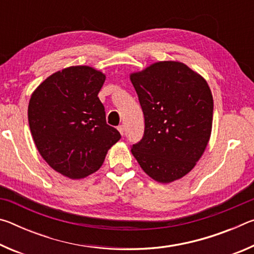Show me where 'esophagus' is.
<instances>
[{
    "label": "esophagus",
    "mask_w": 254,
    "mask_h": 254,
    "mask_svg": "<svg viewBox=\"0 0 254 254\" xmlns=\"http://www.w3.org/2000/svg\"><path fill=\"white\" fill-rule=\"evenodd\" d=\"M118 130H119L120 133H121V135L124 134V126H119L118 127Z\"/></svg>",
    "instance_id": "esophagus-1"
}]
</instances>
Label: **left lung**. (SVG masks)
<instances>
[{"label":"left lung","mask_w":254,"mask_h":254,"mask_svg":"<svg viewBox=\"0 0 254 254\" xmlns=\"http://www.w3.org/2000/svg\"><path fill=\"white\" fill-rule=\"evenodd\" d=\"M130 79L144 115V133L131 152L158 183L187 175L203 156L213 123V96L203 77L179 62H159Z\"/></svg>","instance_id":"obj_1"}]
</instances>
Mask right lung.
Listing matches in <instances>:
<instances>
[{
	"label": "right lung",
	"instance_id": "right-lung-1",
	"mask_svg": "<svg viewBox=\"0 0 254 254\" xmlns=\"http://www.w3.org/2000/svg\"><path fill=\"white\" fill-rule=\"evenodd\" d=\"M105 75L89 66L55 72L32 93L28 120L34 144L57 173L80 179L95 173L120 132L106 123L97 97Z\"/></svg>",
	"mask_w": 254,
	"mask_h": 254
}]
</instances>
